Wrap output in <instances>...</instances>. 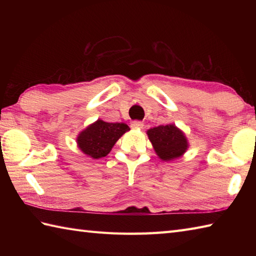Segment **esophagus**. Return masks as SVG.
Returning a JSON list of instances; mask_svg holds the SVG:
<instances>
[{
  "label": "esophagus",
  "instance_id": "34e87169",
  "mask_svg": "<svg viewBox=\"0 0 256 256\" xmlns=\"http://www.w3.org/2000/svg\"><path fill=\"white\" fill-rule=\"evenodd\" d=\"M143 122H140V121H133L132 123H131V128H143Z\"/></svg>",
  "mask_w": 256,
  "mask_h": 256
}]
</instances>
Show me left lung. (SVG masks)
<instances>
[{"mask_svg":"<svg viewBox=\"0 0 256 256\" xmlns=\"http://www.w3.org/2000/svg\"><path fill=\"white\" fill-rule=\"evenodd\" d=\"M152 145L162 160L170 162L184 155L188 148V140L175 124L160 125L148 131Z\"/></svg>","mask_w":256,"mask_h":256,"instance_id":"1","label":"left lung"}]
</instances>
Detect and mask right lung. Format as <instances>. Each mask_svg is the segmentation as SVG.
I'll return each instance as SVG.
<instances>
[{
  "instance_id": "obj_1",
  "label": "right lung",
  "mask_w": 256,
  "mask_h": 256,
  "mask_svg": "<svg viewBox=\"0 0 256 256\" xmlns=\"http://www.w3.org/2000/svg\"><path fill=\"white\" fill-rule=\"evenodd\" d=\"M128 130L125 123H108L98 120L79 133L78 148L92 158H101L110 153L116 140Z\"/></svg>"
}]
</instances>
